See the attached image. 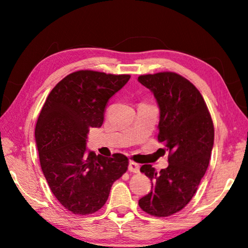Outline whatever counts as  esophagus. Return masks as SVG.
Here are the masks:
<instances>
[{
    "instance_id": "34e87169",
    "label": "esophagus",
    "mask_w": 248,
    "mask_h": 248,
    "mask_svg": "<svg viewBox=\"0 0 248 248\" xmlns=\"http://www.w3.org/2000/svg\"><path fill=\"white\" fill-rule=\"evenodd\" d=\"M129 171H132V173H139L140 171V165L137 164L132 161L129 162V167H128Z\"/></svg>"
}]
</instances>
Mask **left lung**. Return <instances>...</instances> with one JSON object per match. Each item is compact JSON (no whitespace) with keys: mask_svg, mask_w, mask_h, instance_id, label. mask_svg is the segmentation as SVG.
I'll list each match as a JSON object with an SVG mask.
<instances>
[{"mask_svg":"<svg viewBox=\"0 0 248 248\" xmlns=\"http://www.w3.org/2000/svg\"><path fill=\"white\" fill-rule=\"evenodd\" d=\"M159 108L158 137L169 154V166L158 171L152 165L141 173L152 182L151 192L139 200L140 208L154 217H169L186 207L208 169L215 128L200 92L174 72L140 75Z\"/></svg>","mask_w":248,"mask_h":248,"instance_id":"obj_1","label":"left lung"}]
</instances>
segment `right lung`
Here are the masks:
<instances>
[{"mask_svg":"<svg viewBox=\"0 0 248 248\" xmlns=\"http://www.w3.org/2000/svg\"><path fill=\"white\" fill-rule=\"evenodd\" d=\"M130 75L81 70L61 79L46 99L35 129L40 166L52 194L74 215L103 207L110 188L128 170V157L86 151L91 128L102 127L109 98Z\"/></svg>","mask_w":248,"mask_h":248,"instance_id":"add662e5","label":"right lung"}]
</instances>
